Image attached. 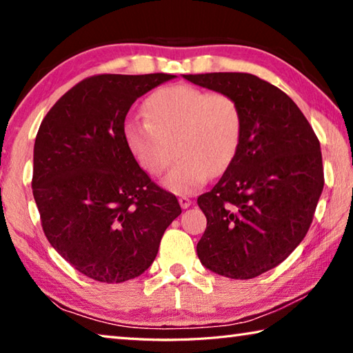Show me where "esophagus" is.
Returning a JSON list of instances; mask_svg holds the SVG:
<instances>
[{"instance_id":"34e87169","label":"esophagus","mask_w":353,"mask_h":353,"mask_svg":"<svg viewBox=\"0 0 353 353\" xmlns=\"http://www.w3.org/2000/svg\"><path fill=\"white\" fill-rule=\"evenodd\" d=\"M179 204H181L182 208H188L191 205V199L188 196H181V198H179Z\"/></svg>"}]
</instances>
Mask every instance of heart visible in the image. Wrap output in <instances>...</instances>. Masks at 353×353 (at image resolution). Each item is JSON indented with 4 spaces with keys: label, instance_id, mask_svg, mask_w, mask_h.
Masks as SVG:
<instances>
[{
    "label": "heart",
    "instance_id": "obj_1",
    "mask_svg": "<svg viewBox=\"0 0 353 353\" xmlns=\"http://www.w3.org/2000/svg\"><path fill=\"white\" fill-rule=\"evenodd\" d=\"M145 113L146 119H126L124 141L149 176L162 174L177 155L165 177L172 193H194L210 172L229 168L240 149L244 113L229 93L176 83L155 90L145 101Z\"/></svg>",
    "mask_w": 353,
    "mask_h": 353
}]
</instances>
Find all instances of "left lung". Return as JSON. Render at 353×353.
Listing matches in <instances>:
<instances>
[{
	"mask_svg": "<svg viewBox=\"0 0 353 353\" xmlns=\"http://www.w3.org/2000/svg\"><path fill=\"white\" fill-rule=\"evenodd\" d=\"M229 93L244 113L234 162L198 198L207 229L196 246L202 265L248 280L280 265L305 238L324 188V166L312 124L288 94L249 73L183 74Z\"/></svg>",
	"mask_w": 353,
	"mask_h": 353,
	"instance_id": "obj_1",
	"label": "left lung"
}]
</instances>
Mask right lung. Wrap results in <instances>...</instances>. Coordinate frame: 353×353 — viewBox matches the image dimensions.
<instances>
[{
  "mask_svg": "<svg viewBox=\"0 0 353 353\" xmlns=\"http://www.w3.org/2000/svg\"><path fill=\"white\" fill-rule=\"evenodd\" d=\"M172 77H85L51 107L35 137L32 194L45 235L76 271L98 282L145 272L182 213L176 196L135 162L123 135L137 98Z\"/></svg>",
  "mask_w": 353,
  "mask_h": 353,
  "instance_id": "add662e5",
  "label": "right lung"
}]
</instances>
